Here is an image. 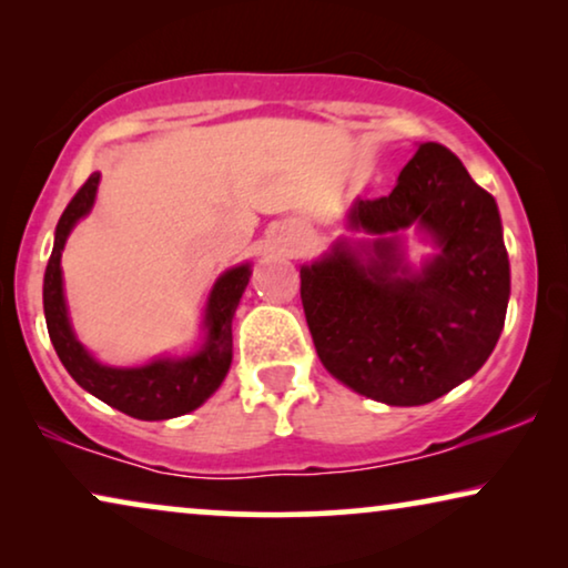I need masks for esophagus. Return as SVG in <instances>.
Segmentation results:
<instances>
[{
    "label": "esophagus",
    "mask_w": 568,
    "mask_h": 568,
    "mask_svg": "<svg viewBox=\"0 0 568 568\" xmlns=\"http://www.w3.org/2000/svg\"><path fill=\"white\" fill-rule=\"evenodd\" d=\"M282 243L290 253L305 251L307 243H310V232H307L305 224H300V222L284 224V227H282Z\"/></svg>",
    "instance_id": "obj_1"
}]
</instances>
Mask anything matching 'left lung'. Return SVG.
Wrapping results in <instances>:
<instances>
[{
    "label": "left lung",
    "mask_w": 568,
    "mask_h": 568,
    "mask_svg": "<svg viewBox=\"0 0 568 568\" xmlns=\"http://www.w3.org/2000/svg\"><path fill=\"white\" fill-rule=\"evenodd\" d=\"M416 223L440 253L414 272L397 232ZM338 240L300 268L315 352L333 377L387 406H424L476 375L501 336L509 258L496 201L447 146L426 142L387 196L359 199Z\"/></svg>",
    "instance_id": "8db88e82"
}]
</instances>
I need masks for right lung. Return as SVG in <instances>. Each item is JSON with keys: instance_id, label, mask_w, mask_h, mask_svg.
Here are the masks:
<instances>
[{"instance_id": "add662e5", "label": "right lung", "mask_w": 568, "mask_h": 568, "mask_svg": "<svg viewBox=\"0 0 568 568\" xmlns=\"http://www.w3.org/2000/svg\"><path fill=\"white\" fill-rule=\"evenodd\" d=\"M100 173H92L74 199L69 201L57 224L53 251L43 276V313L51 344L77 385L95 395L121 414L162 422L199 408L222 385L232 364V315L240 305L251 266H235L216 278L204 313V346L183 359H158L144 367H105L84 352L67 315L64 282H61V251L69 232L95 204Z\"/></svg>"}]
</instances>
